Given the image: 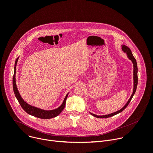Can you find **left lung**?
Masks as SVG:
<instances>
[{"mask_svg":"<svg viewBox=\"0 0 153 153\" xmlns=\"http://www.w3.org/2000/svg\"><path fill=\"white\" fill-rule=\"evenodd\" d=\"M121 46H122V51H123L125 53H126L127 57L133 62V68H134L133 69V80H134V82H133V93H132L131 96L130 98L129 99V100H128V102H126V103L123 106V107H122L120 109V110H118L116 112H114V113H111V114H106V115H103V116H97L96 114H93V113L90 112V114H91L92 116H93L94 117H96L97 118H108V117L113 116L114 115H116V114L121 113L122 111H123L127 107V106L129 103L130 101L131 100L133 96L134 95V94L136 93V89H137V82H138V78H137V70H138V69H137V65L136 60L134 57V56H133V55L132 54V52H131V50L129 49V47H128L125 45H122Z\"/></svg>","mask_w":153,"mask_h":153,"instance_id":"left-lung-1","label":"left lung"}]
</instances>
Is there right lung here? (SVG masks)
I'll return each instance as SVG.
<instances>
[{"mask_svg": "<svg viewBox=\"0 0 153 153\" xmlns=\"http://www.w3.org/2000/svg\"><path fill=\"white\" fill-rule=\"evenodd\" d=\"M19 58V57H18L15 61L14 73V76H13V90H14L15 96L17 98L19 103L21 105L22 108L24 109V110L26 113H27L28 114H30L31 116H33L34 117H36L40 118V119H51V118L57 116L63 111V110L65 106V103H66V100H67V99L69 93L66 95V96H65L62 105L57 108L54 109V110H42V109H40V108H37V107H35V106L29 105L22 99V97H21L19 92L18 91L16 83V65H17V63Z\"/></svg>", "mask_w": 153, "mask_h": 153, "instance_id": "1", "label": "right lung"}]
</instances>
